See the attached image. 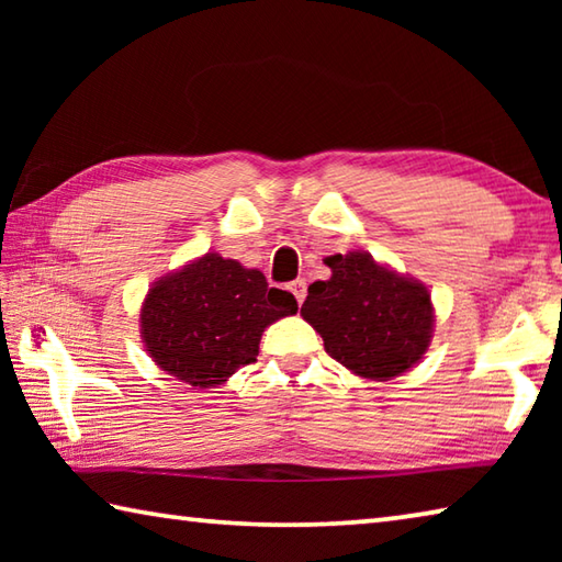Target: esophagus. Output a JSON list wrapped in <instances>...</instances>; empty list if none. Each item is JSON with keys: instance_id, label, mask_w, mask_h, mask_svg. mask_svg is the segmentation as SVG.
Segmentation results:
<instances>
[{"instance_id": "obj_1", "label": "esophagus", "mask_w": 562, "mask_h": 562, "mask_svg": "<svg viewBox=\"0 0 562 562\" xmlns=\"http://www.w3.org/2000/svg\"><path fill=\"white\" fill-rule=\"evenodd\" d=\"M288 290L294 294V300H297V304L304 302V297H307V282L304 280H294L288 284Z\"/></svg>"}]
</instances>
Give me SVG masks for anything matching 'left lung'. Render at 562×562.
Listing matches in <instances>:
<instances>
[{
	"mask_svg": "<svg viewBox=\"0 0 562 562\" xmlns=\"http://www.w3.org/2000/svg\"><path fill=\"white\" fill-rule=\"evenodd\" d=\"M325 265L331 278L310 284L300 315L325 339L327 355L376 382L414 367L431 341L429 290L369 252L331 255Z\"/></svg>",
	"mask_w": 562,
	"mask_h": 562,
	"instance_id": "left-lung-1",
	"label": "left lung"
}]
</instances>
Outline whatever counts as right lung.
Segmentation results:
<instances>
[{"instance_id": "right-lung-1", "label": "right lung", "mask_w": 562, "mask_h": 562, "mask_svg": "<svg viewBox=\"0 0 562 562\" xmlns=\"http://www.w3.org/2000/svg\"><path fill=\"white\" fill-rule=\"evenodd\" d=\"M294 312L297 300L260 270L207 252L150 288L140 337L164 372L207 389L255 364L265 327Z\"/></svg>"}]
</instances>
